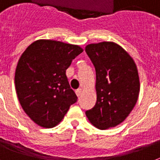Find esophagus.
Here are the masks:
<instances>
[{
  "label": "esophagus",
  "instance_id": "1",
  "mask_svg": "<svg viewBox=\"0 0 160 160\" xmlns=\"http://www.w3.org/2000/svg\"><path fill=\"white\" fill-rule=\"evenodd\" d=\"M75 93H76V95H77L78 97H80V95H81V94H82V89H78V90L75 91Z\"/></svg>",
  "mask_w": 160,
  "mask_h": 160
}]
</instances>
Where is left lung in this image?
Instances as JSON below:
<instances>
[{
  "label": "left lung",
  "mask_w": 160,
  "mask_h": 160,
  "mask_svg": "<svg viewBox=\"0 0 160 160\" xmlns=\"http://www.w3.org/2000/svg\"><path fill=\"white\" fill-rule=\"evenodd\" d=\"M85 52L96 72V104L85 112L99 129L124 121L139 98L140 83L136 64L124 48L112 41L89 44Z\"/></svg>",
  "instance_id": "8db88e82"
}]
</instances>
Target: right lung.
I'll return each mask as SVG.
<instances>
[{
    "mask_svg": "<svg viewBox=\"0 0 160 160\" xmlns=\"http://www.w3.org/2000/svg\"><path fill=\"white\" fill-rule=\"evenodd\" d=\"M81 52L77 45L37 40L21 55L15 73L16 95L24 111L39 126H56L77 101L65 72Z\"/></svg>",
    "mask_w": 160,
    "mask_h": 160,
    "instance_id": "obj_1",
    "label": "right lung"
}]
</instances>
